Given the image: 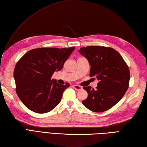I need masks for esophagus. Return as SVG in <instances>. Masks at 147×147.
<instances>
[{"instance_id":"esophagus-1","label":"esophagus","mask_w":147,"mask_h":147,"mask_svg":"<svg viewBox=\"0 0 147 147\" xmlns=\"http://www.w3.org/2000/svg\"><path fill=\"white\" fill-rule=\"evenodd\" d=\"M73 87H74V89H75L76 90H78H78H81L83 89L82 86H81L80 85H74Z\"/></svg>"}]
</instances>
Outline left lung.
I'll return each instance as SVG.
<instances>
[{
  "label": "left lung",
  "instance_id": "obj_1",
  "mask_svg": "<svg viewBox=\"0 0 147 147\" xmlns=\"http://www.w3.org/2000/svg\"><path fill=\"white\" fill-rule=\"evenodd\" d=\"M78 52L90 65V77L95 76L96 89L84 87L88 97L82 102L89 110L102 112L109 110L121 100L128 89L130 73L119 53L111 47L88 46Z\"/></svg>",
  "mask_w": 147,
  "mask_h": 147
}]
</instances>
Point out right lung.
<instances>
[{"instance_id":"add662e5","label":"right lung","mask_w":147,"mask_h":147,"mask_svg":"<svg viewBox=\"0 0 147 147\" xmlns=\"http://www.w3.org/2000/svg\"><path fill=\"white\" fill-rule=\"evenodd\" d=\"M74 49L75 47L32 49L17 62L14 70L16 91L28 109L43 114L60 103L69 84L60 85L51 78L54 72L62 69Z\"/></svg>"}]
</instances>
